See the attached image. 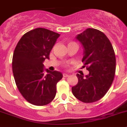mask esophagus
Listing matches in <instances>:
<instances>
[{
    "label": "esophagus",
    "instance_id": "obj_1",
    "mask_svg": "<svg viewBox=\"0 0 127 127\" xmlns=\"http://www.w3.org/2000/svg\"><path fill=\"white\" fill-rule=\"evenodd\" d=\"M69 74H66V73H63V76L64 77H68L69 76Z\"/></svg>",
    "mask_w": 127,
    "mask_h": 127
}]
</instances>
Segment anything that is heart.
<instances>
[{"label":"heart","mask_w":127,"mask_h":127,"mask_svg":"<svg viewBox=\"0 0 127 127\" xmlns=\"http://www.w3.org/2000/svg\"><path fill=\"white\" fill-rule=\"evenodd\" d=\"M71 43H74V42H70V43H69V44H71Z\"/></svg>","instance_id":"heart-1"}]
</instances>
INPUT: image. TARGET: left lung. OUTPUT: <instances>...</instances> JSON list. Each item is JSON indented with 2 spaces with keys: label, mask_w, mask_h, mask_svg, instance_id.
I'll use <instances>...</instances> for the list:
<instances>
[{
  "label": "left lung",
  "mask_w": 127,
  "mask_h": 127,
  "mask_svg": "<svg viewBox=\"0 0 127 127\" xmlns=\"http://www.w3.org/2000/svg\"><path fill=\"white\" fill-rule=\"evenodd\" d=\"M76 39L83 47L82 62L89 74H77V85L72 93L84 103H93L102 98L113 82L116 71V56L109 38L99 30L88 28L78 34Z\"/></svg>",
  "instance_id": "8db88e82"
}]
</instances>
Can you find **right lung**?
Wrapping results in <instances>:
<instances>
[{"mask_svg":"<svg viewBox=\"0 0 127 127\" xmlns=\"http://www.w3.org/2000/svg\"><path fill=\"white\" fill-rule=\"evenodd\" d=\"M60 34L45 28H36L24 34L13 56L12 69L18 91L30 103L46 105L55 98L56 84L62 78L60 72L44 69L43 62ZM45 70L47 74H45Z\"/></svg>","mask_w":127,"mask_h":127,"instance_id":"1","label":"right lung"}]
</instances>
